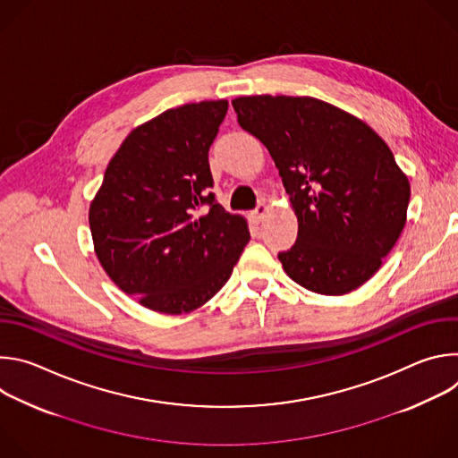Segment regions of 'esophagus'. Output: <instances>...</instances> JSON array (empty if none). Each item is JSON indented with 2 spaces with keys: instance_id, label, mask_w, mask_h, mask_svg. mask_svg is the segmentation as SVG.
Wrapping results in <instances>:
<instances>
[{
  "instance_id": "34e87169",
  "label": "esophagus",
  "mask_w": 458,
  "mask_h": 458,
  "mask_svg": "<svg viewBox=\"0 0 458 458\" xmlns=\"http://www.w3.org/2000/svg\"><path fill=\"white\" fill-rule=\"evenodd\" d=\"M267 210H268V208H267V205H265V203H259V205H257V207L251 210V217H253V219L259 223L260 219L265 217Z\"/></svg>"
}]
</instances>
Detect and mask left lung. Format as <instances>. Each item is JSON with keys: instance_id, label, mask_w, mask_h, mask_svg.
I'll return each instance as SVG.
<instances>
[{"instance_id": "left-lung-1", "label": "left lung", "mask_w": 458, "mask_h": 458, "mask_svg": "<svg viewBox=\"0 0 458 458\" xmlns=\"http://www.w3.org/2000/svg\"><path fill=\"white\" fill-rule=\"evenodd\" d=\"M232 105L241 128L268 148L299 221L295 244L277 255L284 272L322 295L362 286L406 225L410 182L389 147L360 119L310 96Z\"/></svg>"}]
</instances>
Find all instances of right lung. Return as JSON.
Returning <instances> with one entry per match:
<instances>
[{
    "mask_svg": "<svg viewBox=\"0 0 458 458\" xmlns=\"http://www.w3.org/2000/svg\"><path fill=\"white\" fill-rule=\"evenodd\" d=\"M226 110L225 99L188 103L134 128L90 205L101 267L154 311L179 315L203 306L230 279L250 241L246 221L210 191L208 150Z\"/></svg>",
    "mask_w": 458,
    "mask_h": 458,
    "instance_id": "obj_1",
    "label": "right lung"
}]
</instances>
